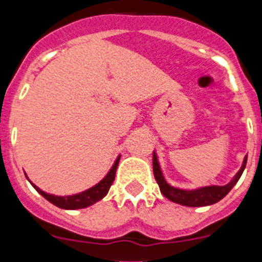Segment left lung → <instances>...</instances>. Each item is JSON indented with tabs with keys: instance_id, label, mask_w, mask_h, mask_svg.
I'll use <instances>...</instances> for the list:
<instances>
[{
	"instance_id": "1",
	"label": "left lung",
	"mask_w": 262,
	"mask_h": 262,
	"mask_svg": "<svg viewBox=\"0 0 262 262\" xmlns=\"http://www.w3.org/2000/svg\"><path fill=\"white\" fill-rule=\"evenodd\" d=\"M245 165H247V156L244 157L243 165L240 170L236 173L235 177L232 178V181L228 182L224 186H216V185H211V186H203L198 187V189H193V190H185V189H180V187H174L172 185H169L164 178L161 168H160L159 160H157L156 152L154 151V174L156 178L157 184H159L160 191L163 193L165 198H168L172 202L178 203V205L187 206V207H202V206H210L214 203L219 202L223 200L227 194L230 193V190L236 185V182L239 181V178L242 177L243 172H244Z\"/></svg>"
}]
</instances>
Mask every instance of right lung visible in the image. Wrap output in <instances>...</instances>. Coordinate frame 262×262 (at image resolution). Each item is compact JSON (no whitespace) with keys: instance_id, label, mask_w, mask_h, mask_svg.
Listing matches in <instances>:
<instances>
[{"instance_id":"add662e5","label":"right lung","mask_w":262,"mask_h":262,"mask_svg":"<svg viewBox=\"0 0 262 262\" xmlns=\"http://www.w3.org/2000/svg\"><path fill=\"white\" fill-rule=\"evenodd\" d=\"M119 159H120V155L117 157L114 165L111 166V169L107 172V174H106L105 177L98 182V184H96L94 186L90 187V189H86L85 191H81V193H77V194H72V195L61 196V195H55V194L46 193V191H43L41 189H39L36 185L32 184V182L29 180V177H27V174H26V178L31 182L34 189H35L40 195L45 196L48 202L57 206V207H60V209H64V210L85 209V207H89V206L94 205L96 202L102 200L103 196L108 193V189H110V186L113 185V182H114L115 180V173H117Z\"/></svg>"}]
</instances>
